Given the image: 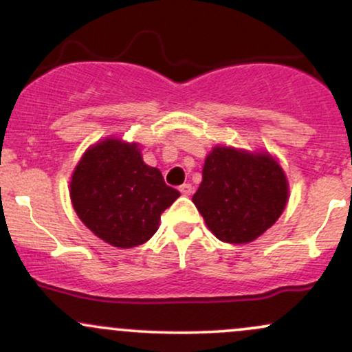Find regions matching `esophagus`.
<instances>
[{
    "mask_svg": "<svg viewBox=\"0 0 352 352\" xmlns=\"http://www.w3.org/2000/svg\"><path fill=\"white\" fill-rule=\"evenodd\" d=\"M180 193L182 195H185V197H188V195H192L193 193V187L190 184H184V185H180Z\"/></svg>",
    "mask_w": 352,
    "mask_h": 352,
    "instance_id": "34e87169",
    "label": "esophagus"
}]
</instances>
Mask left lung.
Returning a JSON list of instances; mask_svg holds the SVG:
<instances>
[{
  "instance_id": "obj_1",
  "label": "left lung",
  "mask_w": 352,
  "mask_h": 352,
  "mask_svg": "<svg viewBox=\"0 0 352 352\" xmlns=\"http://www.w3.org/2000/svg\"><path fill=\"white\" fill-rule=\"evenodd\" d=\"M201 177L192 201L225 243L253 241L280 218L288 201V182L268 153L215 147Z\"/></svg>"
}]
</instances>
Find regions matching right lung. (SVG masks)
<instances>
[{"mask_svg": "<svg viewBox=\"0 0 352 352\" xmlns=\"http://www.w3.org/2000/svg\"><path fill=\"white\" fill-rule=\"evenodd\" d=\"M180 197L135 144L106 139L84 153L72 173L71 200L82 223L117 248L151 240L160 215Z\"/></svg>", "mask_w": 352, "mask_h": 352, "instance_id": "add662e5", "label": "right lung"}]
</instances>
